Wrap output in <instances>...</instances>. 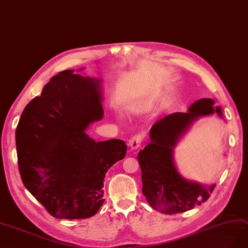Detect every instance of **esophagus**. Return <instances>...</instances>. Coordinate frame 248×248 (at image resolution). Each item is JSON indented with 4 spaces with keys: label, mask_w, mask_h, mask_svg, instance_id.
Instances as JSON below:
<instances>
[{
    "label": "esophagus",
    "mask_w": 248,
    "mask_h": 248,
    "mask_svg": "<svg viewBox=\"0 0 248 248\" xmlns=\"http://www.w3.org/2000/svg\"><path fill=\"white\" fill-rule=\"evenodd\" d=\"M143 141V136L138 134V135H135L133 138L130 140V143H129V146L131 150H137L138 149L140 146H141V143Z\"/></svg>",
    "instance_id": "esophagus-1"
}]
</instances>
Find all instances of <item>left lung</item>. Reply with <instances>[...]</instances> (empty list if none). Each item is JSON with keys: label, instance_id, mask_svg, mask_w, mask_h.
Wrapping results in <instances>:
<instances>
[{"label": "left lung", "instance_id": "8db88e82", "mask_svg": "<svg viewBox=\"0 0 248 248\" xmlns=\"http://www.w3.org/2000/svg\"><path fill=\"white\" fill-rule=\"evenodd\" d=\"M217 113L223 118L222 109L210 98L199 99L187 112H175L160 118L150 130V143L138 154L142 170V192L152 208L172 215L187 212L206 201L215 189L185 179L179 172L173 152L187 132L199 118Z\"/></svg>", "mask_w": 248, "mask_h": 248}]
</instances>
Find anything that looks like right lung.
I'll return each instance as SVG.
<instances>
[{"mask_svg": "<svg viewBox=\"0 0 248 248\" xmlns=\"http://www.w3.org/2000/svg\"><path fill=\"white\" fill-rule=\"evenodd\" d=\"M102 101V79L64 70L26 105L17 125L21 180L57 218L96 215L105 200V173L126 154L124 141L96 142L86 133L103 118Z\"/></svg>", "mask_w": 248, "mask_h": 248, "instance_id": "add662e5", "label": "right lung"}]
</instances>
